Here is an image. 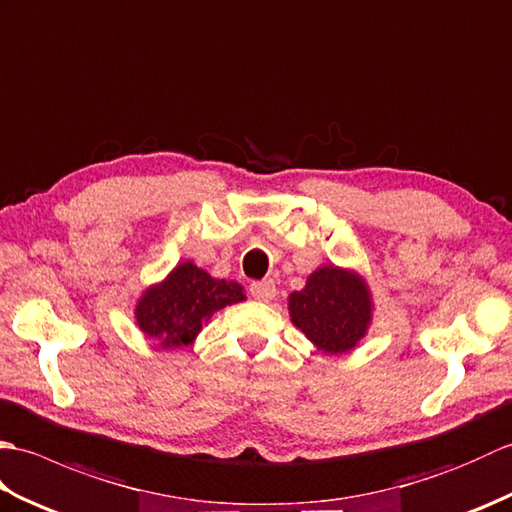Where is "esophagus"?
I'll return each instance as SVG.
<instances>
[{
	"instance_id": "esophagus-1",
	"label": "esophagus",
	"mask_w": 512,
	"mask_h": 512,
	"mask_svg": "<svg viewBox=\"0 0 512 512\" xmlns=\"http://www.w3.org/2000/svg\"><path fill=\"white\" fill-rule=\"evenodd\" d=\"M275 295H277V288L273 281H255V284L250 286V297L257 301L266 303L270 299H275Z\"/></svg>"
}]
</instances>
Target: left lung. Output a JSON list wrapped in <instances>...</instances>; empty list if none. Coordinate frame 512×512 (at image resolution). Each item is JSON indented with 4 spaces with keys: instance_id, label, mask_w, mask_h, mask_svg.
I'll list each match as a JSON object with an SVG mask.
<instances>
[{
    "instance_id": "8db88e82",
    "label": "left lung",
    "mask_w": 512,
    "mask_h": 512,
    "mask_svg": "<svg viewBox=\"0 0 512 512\" xmlns=\"http://www.w3.org/2000/svg\"><path fill=\"white\" fill-rule=\"evenodd\" d=\"M290 319L323 354L354 350L374 319L367 281L341 266H319L306 286L290 292Z\"/></svg>"
}]
</instances>
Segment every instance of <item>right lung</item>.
<instances>
[{
	"mask_svg": "<svg viewBox=\"0 0 512 512\" xmlns=\"http://www.w3.org/2000/svg\"><path fill=\"white\" fill-rule=\"evenodd\" d=\"M244 299L237 281L215 279L193 262H182L138 297L134 317L147 339L176 350L191 345L217 310Z\"/></svg>",
	"mask_w": 512,
	"mask_h": 512,
	"instance_id": "1",
	"label": "right lung"
}]
</instances>
